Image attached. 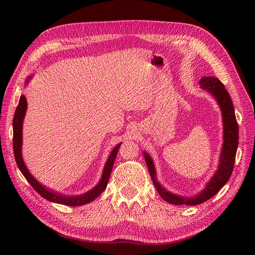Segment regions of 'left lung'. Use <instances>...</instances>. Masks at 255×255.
<instances>
[{
	"label": "left lung",
	"mask_w": 255,
	"mask_h": 255,
	"mask_svg": "<svg viewBox=\"0 0 255 255\" xmlns=\"http://www.w3.org/2000/svg\"><path fill=\"white\" fill-rule=\"evenodd\" d=\"M199 85L200 88L209 91L211 94H213V96L217 99L222 111L224 125V142L220 156V164L217 172L208 183L204 191L195 197H180L178 195L166 191L165 188L161 187V185L159 184V182L156 179V172L152 159L145 152L143 153L146 166H148L150 176L153 180V183L159 195L161 196L165 202L173 205L195 206L207 202L208 199L215 195L226 184V182L230 180L234 169L239 141V126L230 94L224 88L223 84L216 77H204L200 79Z\"/></svg>",
	"instance_id": "obj_1"
}]
</instances>
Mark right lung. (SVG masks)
Wrapping results in <instances>:
<instances>
[{
    "label": "right lung",
    "instance_id": "add662e5",
    "mask_svg": "<svg viewBox=\"0 0 255 255\" xmlns=\"http://www.w3.org/2000/svg\"><path fill=\"white\" fill-rule=\"evenodd\" d=\"M25 110H26V99L23 95H21L20 99H19V103L16 107L14 118H13V152H14L15 161H16L18 168L20 169L21 173L24 176V178L28 180V182L31 184L33 188L42 197L49 200V202L71 206V207L86 205L88 203H91L92 200H94L96 197H98L105 190L107 183H109V179L111 177L114 162L116 160L117 154L119 152L121 143L116 146V148L113 150L111 156L109 157V159H107V162H106L104 170H103L101 181L99 182V184L95 187V188L87 192L86 194L79 195V196H63L56 192L47 190L42 185H40L31 176V173L29 172L28 169H26V167L23 163V160L21 157V142H22L21 136H22V120H23V117L25 114Z\"/></svg>",
    "mask_w": 255,
    "mask_h": 255
}]
</instances>
